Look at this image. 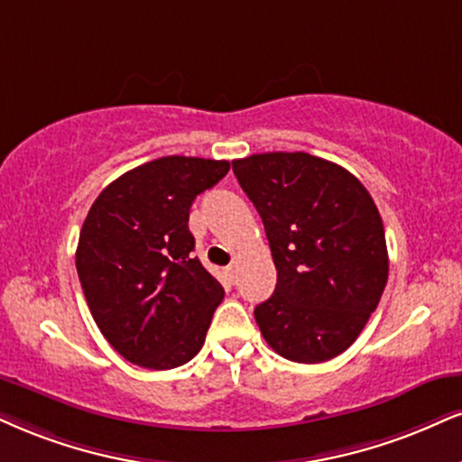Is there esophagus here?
Wrapping results in <instances>:
<instances>
[{
	"label": "esophagus",
	"mask_w": 462,
	"mask_h": 462,
	"mask_svg": "<svg viewBox=\"0 0 462 462\" xmlns=\"http://www.w3.org/2000/svg\"><path fill=\"white\" fill-rule=\"evenodd\" d=\"M225 276L229 278L231 282L236 281V265H226V267H225Z\"/></svg>",
	"instance_id": "obj_1"
}]
</instances>
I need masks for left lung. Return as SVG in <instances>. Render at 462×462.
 I'll return each instance as SVG.
<instances>
[{"instance_id": "8db88e82", "label": "left lung", "mask_w": 462, "mask_h": 462, "mask_svg": "<svg viewBox=\"0 0 462 462\" xmlns=\"http://www.w3.org/2000/svg\"><path fill=\"white\" fill-rule=\"evenodd\" d=\"M233 173L263 220L278 281L254 309L278 356L319 364L349 349L388 282L379 209L362 181L306 152L233 161Z\"/></svg>"}]
</instances>
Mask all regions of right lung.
<instances>
[{
	"label": "right lung",
	"mask_w": 462,
	"mask_h": 462,
	"mask_svg": "<svg viewBox=\"0 0 462 462\" xmlns=\"http://www.w3.org/2000/svg\"><path fill=\"white\" fill-rule=\"evenodd\" d=\"M226 161L164 156L100 192L83 222L77 272L96 326L119 356L169 370L201 351L225 289L192 257L188 212Z\"/></svg>",
	"instance_id": "obj_1"
}]
</instances>
